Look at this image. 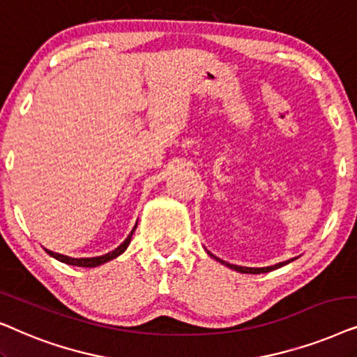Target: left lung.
<instances>
[{"mask_svg": "<svg viewBox=\"0 0 357 357\" xmlns=\"http://www.w3.org/2000/svg\"><path fill=\"white\" fill-rule=\"evenodd\" d=\"M211 255V253H208ZM213 259H217V261H220L222 264H225V266H228V268L230 269H235V271H238V273H243V274H261V273H269V271H274V269H278V268H282V266H286L287 263H291V261H294V259H289V261H282V263H278V264H274V266H268V268H245V266H236V264H228V263H225V261H222V259H218L217 256H213V255H211Z\"/></svg>", "mask_w": 357, "mask_h": 357, "instance_id": "1", "label": "left lung"}]
</instances>
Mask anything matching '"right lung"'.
Returning <instances> with one entry per match:
<instances>
[{
    "label": "right lung",
    "instance_id": "right-lung-1",
    "mask_svg": "<svg viewBox=\"0 0 357 357\" xmlns=\"http://www.w3.org/2000/svg\"><path fill=\"white\" fill-rule=\"evenodd\" d=\"M135 228H137V223H135V227L132 228V231L129 234V236H127V238L123 240V243L119 245L116 250H112L111 253H106V255H102V256H96V258H70V256H65V255H60V253H54V251H50V250H45V251L52 256V258L59 259V261H61V263H65V264L79 266V268H96V266H101L104 263H107V261L117 258V256H121L123 251L127 250V246H129V243H130L132 235H134Z\"/></svg>",
    "mask_w": 357,
    "mask_h": 357
}]
</instances>
